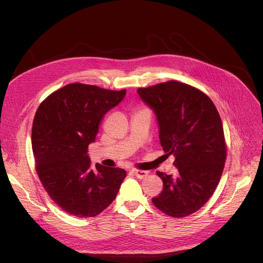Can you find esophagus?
Masks as SVG:
<instances>
[{"mask_svg": "<svg viewBox=\"0 0 263 263\" xmlns=\"http://www.w3.org/2000/svg\"><path fill=\"white\" fill-rule=\"evenodd\" d=\"M135 176H136L138 179H144L148 176V171H144V170H133L132 171Z\"/></svg>", "mask_w": 263, "mask_h": 263, "instance_id": "obj_1", "label": "esophagus"}]
</instances>
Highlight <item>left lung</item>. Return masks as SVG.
Wrapping results in <instances>:
<instances>
[{"label": "left lung", "mask_w": 263, "mask_h": 263, "mask_svg": "<svg viewBox=\"0 0 263 263\" xmlns=\"http://www.w3.org/2000/svg\"><path fill=\"white\" fill-rule=\"evenodd\" d=\"M154 110L166 156H174L176 176L157 171L162 192L153 198L158 210L185 217L210 200L226 160L221 119L212 100L189 84L168 81L137 90Z\"/></svg>", "instance_id": "left-lung-1"}]
</instances>
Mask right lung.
Segmentation results:
<instances>
[{"instance_id": "right-lung-1", "label": "right lung", "mask_w": 263, "mask_h": 263, "mask_svg": "<svg viewBox=\"0 0 263 263\" xmlns=\"http://www.w3.org/2000/svg\"><path fill=\"white\" fill-rule=\"evenodd\" d=\"M126 90L71 83L39 105L31 128L36 171L47 193L61 210L77 217H93L112 203L126 171L91 165L87 147L100 123L122 102Z\"/></svg>"}]
</instances>
